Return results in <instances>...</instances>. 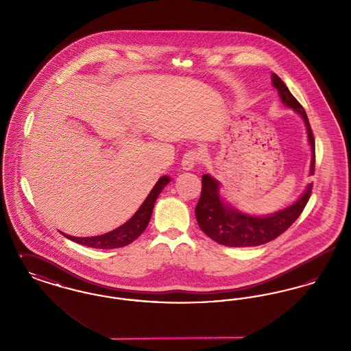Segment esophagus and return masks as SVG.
<instances>
[{
	"label": "esophagus",
	"instance_id": "34e87169",
	"mask_svg": "<svg viewBox=\"0 0 351 351\" xmlns=\"http://www.w3.org/2000/svg\"><path fill=\"white\" fill-rule=\"evenodd\" d=\"M201 160V155L199 151L189 150L184 154L183 160H182V166L185 171H189L195 167Z\"/></svg>",
	"mask_w": 351,
	"mask_h": 351
}]
</instances>
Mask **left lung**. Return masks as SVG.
Returning <instances> with one entry per match:
<instances>
[{
    "label": "left lung",
    "instance_id": "left-lung-1",
    "mask_svg": "<svg viewBox=\"0 0 351 351\" xmlns=\"http://www.w3.org/2000/svg\"><path fill=\"white\" fill-rule=\"evenodd\" d=\"M272 84L278 89V93L284 105L292 108L304 119L308 133V141L312 147L311 175H313L316 165L315 136L312 133L308 116L304 108L301 106L300 102L293 97V95L289 92L283 80L275 73H272ZM201 183L202 188L200 200L197 202L195 210L199 226L209 238H212L219 245L230 247L259 246L267 243L269 241H274L299 218L312 193L311 183L306 186L305 192L301 195L300 199L295 204L274 215L256 217L242 213L221 200L218 195L219 184L210 175H202Z\"/></svg>",
    "mask_w": 351,
    "mask_h": 351
}]
</instances>
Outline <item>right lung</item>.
<instances>
[{
	"label": "right lung",
	"instance_id": "1",
	"mask_svg": "<svg viewBox=\"0 0 351 351\" xmlns=\"http://www.w3.org/2000/svg\"><path fill=\"white\" fill-rule=\"evenodd\" d=\"M168 176H162L158 183L154 185L151 189L149 196L143 204L139 206V209L135 212L133 217L130 218L128 222L121 225L117 229L109 232V233L97 235V237H71L68 234H63L66 238L71 239L72 242L80 243L88 247L93 249H118L130 245L133 241H135L141 234L143 233L150 222L154 204L163 191V188L169 183Z\"/></svg>",
	"mask_w": 351,
	"mask_h": 351
}]
</instances>
